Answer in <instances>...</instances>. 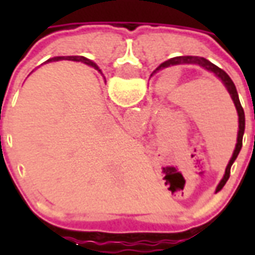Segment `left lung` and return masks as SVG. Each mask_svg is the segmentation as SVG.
I'll return each instance as SVG.
<instances>
[{"label": "left lung", "mask_w": 255, "mask_h": 255, "mask_svg": "<svg viewBox=\"0 0 255 255\" xmlns=\"http://www.w3.org/2000/svg\"><path fill=\"white\" fill-rule=\"evenodd\" d=\"M176 64H197L199 67H203L205 69H208L210 72H213L217 78L224 83V86L228 90V93L231 94V98L234 101V104L236 106V111H238V116H239V131H238V143H236L235 151H234V154H232V158L228 162V165L225 168V175L223 177V180L220 182L219 187L217 190H221V188L224 187V184L227 183V180L230 179V171H231V166L234 164V161L236 160V157L239 154V151L242 149V139H243V133H245V112H243V108L241 105V101H239V95H238V91H236V87L234 82H232V79L228 76V73L223 71L221 68H219L217 65H214L213 63H210L209 60L203 57H198V56H180V57H175L171 58V60H168L165 63H162L160 67L155 68V71L153 73H155L157 71H160V69H164V68L171 67V65H176Z\"/></svg>", "instance_id": "left-lung-1"}]
</instances>
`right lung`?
<instances>
[{
    "label": "right lung",
    "mask_w": 255,
    "mask_h": 255,
    "mask_svg": "<svg viewBox=\"0 0 255 255\" xmlns=\"http://www.w3.org/2000/svg\"><path fill=\"white\" fill-rule=\"evenodd\" d=\"M61 57H54L52 58V60H60ZM52 60H47V61H52ZM68 60H75V61H83L84 64H89V65H93L94 68H97V65H95L93 61H90V60H87V58H84V57H79V56H71V57L68 58ZM98 69V68H97Z\"/></svg>",
    "instance_id": "obj_1"
}]
</instances>
